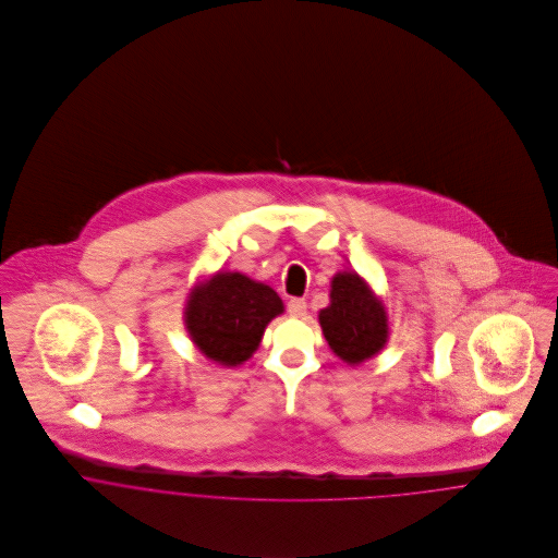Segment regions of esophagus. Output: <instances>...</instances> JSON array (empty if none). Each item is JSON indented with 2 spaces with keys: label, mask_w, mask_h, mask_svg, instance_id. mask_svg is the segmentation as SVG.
<instances>
[{
  "label": "esophagus",
  "mask_w": 558,
  "mask_h": 558,
  "mask_svg": "<svg viewBox=\"0 0 558 558\" xmlns=\"http://www.w3.org/2000/svg\"><path fill=\"white\" fill-rule=\"evenodd\" d=\"M288 314L292 318H303L307 314V303L305 299H290L288 301Z\"/></svg>",
  "instance_id": "34e87169"
}]
</instances>
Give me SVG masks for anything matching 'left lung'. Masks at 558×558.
Wrapping results in <instances>:
<instances>
[{"label": "left lung", "instance_id": "8db88e82", "mask_svg": "<svg viewBox=\"0 0 558 558\" xmlns=\"http://www.w3.org/2000/svg\"><path fill=\"white\" fill-rule=\"evenodd\" d=\"M319 326L330 350L348 365L378 354L389 339L387 312L356 272H337L330 305L319 312Z\"/></svg>", "mask_w": 558, "mask_h": 558}]
</instances>
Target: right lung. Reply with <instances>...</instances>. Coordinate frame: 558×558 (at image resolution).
Segmentation results:
<instances>
[{"instance_id":"obj_1","label":"right lung","mask_w":558,"mask_h":558,"mask_svg":"<svg viewBox=\"0 0 558 558\" xmlns=\"http://www.w3.org/2000/svg\"><path fill=\"white\" fill-rule=\"evenodd\" d=\"M279 314L283 303L272 288L240 272H217L189 294L184 322L210 361L236 367L257 350L264 328Z\"/></svg>"}]
</instances>
